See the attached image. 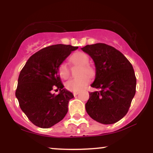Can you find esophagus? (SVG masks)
Returning a JSON list of instances; mask_svg holds the SVG:
<instances>
[{
    "mask_svg": "<svg viewBox=\"0 0 153 153\" xmlns=\"http://www.w3.org/2000/svg\"><path fill=\"white\" fill-rule=\"evenodd\" d=\"M78 94V92H74V93H73V95H74V96H76Z\"/></svg>",
    "mask_w": 153,
    "mask_h": 153,
    "instance_id": "34e87169",
    "label": "esophagus"
}]
</instances>
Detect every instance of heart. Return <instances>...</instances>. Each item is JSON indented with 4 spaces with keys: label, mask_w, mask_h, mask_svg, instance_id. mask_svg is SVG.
<instances>
[{
    "label": "heart",
    "mask_w": 153,
    "mask_h": 153,
    "mask_svg": "<svg viewBox=\"0 0 153 153\" xmlns=\"http://www.w3.org/2000/svg\"><path fill=\"white\" fill-rule=\"evenodd\" d=\"M71 60L74 64L82 65L81 75L79 78H73L66 82L65 86L68 91L72 92H79L84 88L90 82L91 78L87 75H93L94 73V69L92 66L88 64L89 57L86 54L82 52H77L71 57ZM58 73L59 76L63 79L68 78L70 76V69L66 62H62L58 67ZM87 74V75H85Z\"/></svg>",
    "instance_id": "b5f03b06"
}]
</instances>
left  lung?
Returning <instances> with one entry per match:
<instances>
[{
	"label": "left lung",
	"mask_w": 153,
	"mask_h": 153,
	"mask_svg": "<svg viewBox=\"0 0 153 153\" xmlns=\"http://www.w3.org/2000/svg\"><path fill=\"white\" fill-rule=\"evenodd\" d=\"M82 50L94 59L96 78L85 110L93 119L104 124L117 122L129 111L136 92L137 79L127 57L114 47L103 43L86 45Z\"/></svg>",
	"instance_id": "obj_1"
}]
</instances>
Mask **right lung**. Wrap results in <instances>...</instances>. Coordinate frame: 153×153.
I'll return each mask as SVG.
<instances>
[{
	"label": "right lung",
	"mask_w": 153,
	"mask_h": 153,
	"mask_svg": "<svg viewBox=\"0 0 153 153\" xmlns=\"http://www.w3.org/2000/svg\"><path fill=\"white\" fill-rule=\"evenodd\" d=\"M78 48L61 44L45 47L31 55L21 71L16 96L34 125L50 128L68 113V103L74 96L63 88L58 67ZM53 90L60 93L52 94Z\"/></svg>",
	"instance_id": "right-lung-1"
}]
</instances>
